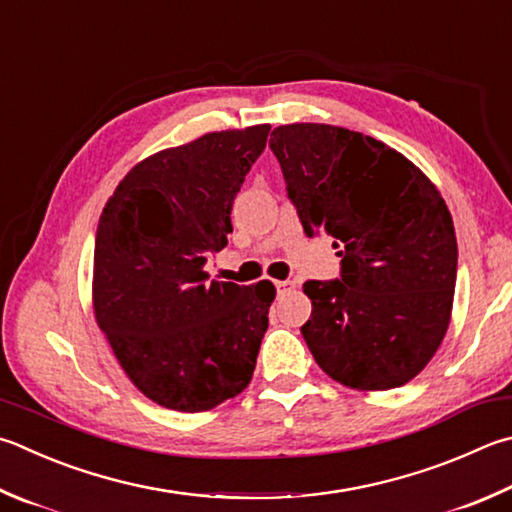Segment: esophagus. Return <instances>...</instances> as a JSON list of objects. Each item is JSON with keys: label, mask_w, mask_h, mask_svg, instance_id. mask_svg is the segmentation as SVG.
Instances as JSON below:
<instances>
[{"label": "esophagus", "mask_w": 512, "mask_h": 512, "mask_svg": "<svg viewBox=\"0 0 512 512\" xmlns=\"http://www.w3.org/2000/svg\"><path fill=\"white\" fill-rule=\"evenodd\" d=\"M275 288H277V295H284V293H291L295 288V282L291 280H282V282H275Z\"/></svg>", "instance_id": "1"}]
</instances>
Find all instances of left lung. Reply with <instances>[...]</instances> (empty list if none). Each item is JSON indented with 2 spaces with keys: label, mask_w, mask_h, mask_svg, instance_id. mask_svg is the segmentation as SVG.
<instances>
[{
  "label": "left lung",
  "mask_w": 512,
  "mask_h": 512,
  "mask_svg": "<svg viewBox=\"0 0 512 512\" xmlns=\"http://www.w3.org/2000/svg\"><path fill=\"white\" fill-rule=\"evenodd\" d=\"M268 145L304 232H327L342 257L340 280L304 284L315 362L360 392L410 383L452 318L457 235L441 192L401 152L345 127L280 125Z\"/></svg>",
  "instance_id": "8db88e82"
}]
</instances>
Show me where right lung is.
<instances>
[{"mask_svg": "<svg viewBox=\"0 0 512 512\" xmlns=\"http://www.w3.org/2000/svg\"><path fill=\"white\" fill-rule=\"evenodd\" d=\"M271 125L224 129L147 156L102 208L91 300L138 392L176 412H208L253 378L275 286L208 282V253Z\"/></svg>", "mask_w": 512, "mask_h": 512, "instance_id": "obj_1", "label": "right lung"}]
</instances>
